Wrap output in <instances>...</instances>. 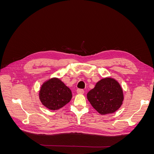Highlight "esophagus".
I'll return each instance as SVG.
<instances>
[{
    "label": "esophagus",
    "mask_w": 154,
    "mask_h": 154,
    "mask_svg": "<svg viewBox=\"0 0 154 154\" xmlns=\"http://www.w3.org/2000/svg\"><path fill=\"white\" fill-rule=\"evenodd\" d=\"M76 92L78 94H83V93H84V91L83 89H78Z\"/></svg>",
    "instance_id": "34e87169"
}]
</instances>
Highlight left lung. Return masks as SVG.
<instances>
[{
  "label": "left lung",
  "mask_w": 154,
  "mask_h": 154,
  "mask_svg": "<svg viewBox=\"0 0 154 154\" xmlns=\"http://www.w3.org/2000/svg\"><path fill=\"white\" fill-rule=\"evenodd\" d=\"M87 100L93 108L101 115L112 114L118 110L124 100L123 92L115 79H101L87 94Z\"/></svg>",
  "instance_id": "8db88e82"
}]
</instances>
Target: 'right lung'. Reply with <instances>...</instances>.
<instances>
[{
    "instance_id": "obj_1",
    "label": "right lung",
    "mask_w": 154,
    "mask_h": 154,
    "mask_svg": "<svg viewBox=\"0 0 154 154\" xmlns=\"http://www.w3.org/2000/svg\"><path fill=\"white\" fill-rule=\"evenodd\" d=\"M39 98L44 106L55 110L62 108L72 98L70 88L57 78L45 82L39 92Z\"/></svg>"
}]
</instances>
